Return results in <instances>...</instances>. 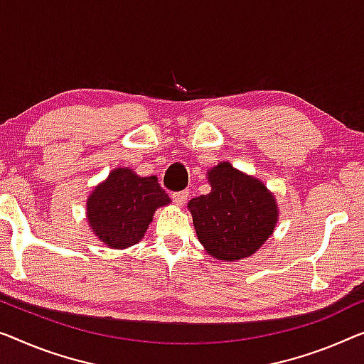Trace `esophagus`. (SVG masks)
<instances>
[{
	"label": "esophagus",
	"instance_id": "34e87169",
	"mask_svg": "<svg viewBox=\"0 0 364 364\" xmlns=\"http://www.w3.org/2000/svg\"><path fill=\"white\" fill-rule=\"evenodd\" d=\"M171 198H173V200H175L176 205H180V208H183V205L186 204L188 198H189V193L188 191H178V193H173Z\"/></svg>",
	"mask_w": 364,
	"mask_h": 364
}]
</instances>
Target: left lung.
I'll return each mask as SVG.
<instances>
[{"label":"left lung","instance_id":"1","mask_svg":"<svg viewBox=\"0 0 364 364\" xmlns=\"http://www.w3.org/2000/svg\"><path fill=\"white\" fill-rule=\"evenodd\" d=\"M210 193L188 203L198 240L210 257L238 262L252 257L273 235L279 209L274 193L229 161L208 170Z\"/></svg>","mask_w":364,"mask_h":364}]
</instances>
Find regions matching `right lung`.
Listing matches in <instances>:
<instances>
[{
  "label": "right lung",
  "mask_w": 364,
  "mask_h": 364,
  "mask_svg": "<svg viewBox=\"0 0 364 364\" xmlns=\"http://www.w3.org/2000/svg\"><path fill=\"white\" fill-rule=\"evenodd\" d=\"M171 203L156 176H139L129 166L109 171L86 199V219L102 245L126 250L142 240L155 210Z\"/></svg>",
  "instance_id": "obj_1"
}]
</instances>
